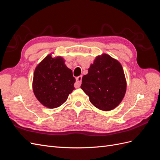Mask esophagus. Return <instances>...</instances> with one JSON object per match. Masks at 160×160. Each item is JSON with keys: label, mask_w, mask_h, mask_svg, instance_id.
<instances>
[{"label": "esophagus", "mask_w": 160, "mask_h": 160, "mask_svg": "<svg viewBox=\"0 0 160 160\" xmlns=\"http://www.w3.org/2000/svg\"><path fill=\"white\" fill-rule=\"evenodd\" d=\"M81 81H82V76H79V77H77V78H76V83L75 84V87L76 88H79V85L81 83Z\"/></svg>", "instance_id": "obj_1"}]
</instances>
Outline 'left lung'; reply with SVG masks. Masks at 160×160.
I'll use <instances>...</instances> for the list:
<instances>
[{
  "mask_svg": "<svg viewBox=\"0 0 160 160\" xmlns=\"http://www.w3.org/2000/svg\"><path fill=\"white\" fill-rule=\"evenodd\" d=\"M126 80L120 62L109 55L98 56L82 78L81 88L95 108L110 111L122 102L126 92Z\"/></svg>",
  "mask_w": 160,
  "mask_h": 160,
  "instance_id": "8db88e82",
  "label": "left lung"
}]
</instances>
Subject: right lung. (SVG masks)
I'll return each instance as SVG.
<instances>
[{"instance_id": "obj_1", "label": "right lung", "mask_w": 160, "mask_h": 160, "mask_svg": "<svg viewBox=\"0 0 160 160\" xmlns=\"http://www.w3.org/2000/svg\"><path fill=\"white\" fill-rule=\"evenodd\" d=\"M75 77L61 57L47 55L34 72L32 89L37 99L46 108H56L63 104L75 89Z\"/></svg>"}]
</instances>
